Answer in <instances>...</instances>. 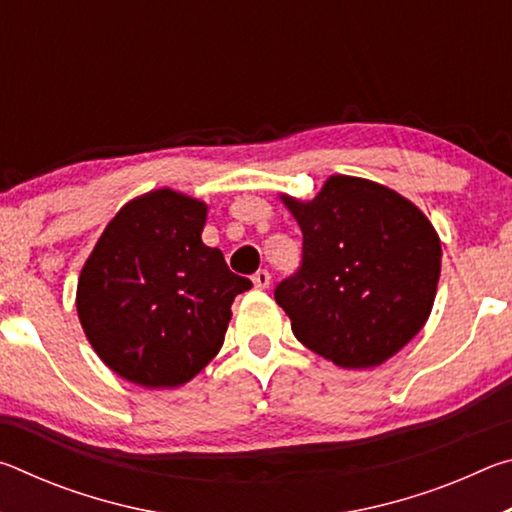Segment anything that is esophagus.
Instances as JSON below:
<instances>
[{
  "mask_svg": "<svg viewBox=\"0 0 512 512\" xmlns=\"http://www.w3.org/2000/svg\"><path fill=\"white\" fill-rule=\"evenodd\" d=\"M253 284L257 289H266L268 284H271V273H268L266 268H259V271L253 275Z\"/></svg>",
  "mask_w": 512,
  "mask_h": 512,
  "instance_id": "esophagus-1",
  "label": "esophagus"
}]
</instances>
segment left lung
Here are the masks:
<instances>
[{"label":"left lung","instance_id":"obj_1","mask_svg":"<svg viewBox=\"0 0 512 512\" xmlns=\"http://www.w3.org/2000/svg\"><path fill=\"white\" fill-rule=\"evenodd\" d=\"M302 230L298 271L275 287L296 339L341 368L400 352L431 314L440 239L418 207L370 180L332 176L309 203L284 198Z\"/></svg>","mask_w":512,"mask_h":512}]
</instances>
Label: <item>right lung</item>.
<instances>
[{
  "label": "right lung",
  "instance_id": "add662e5",
  "mask_svg": "<svg viewBox=\"0 0 512 512\" xmlns=\"http://www.w3.org/2000/svg\"><path fill=\"white\" fill-rule=\"evenodd\" d=\"M205 203L171 189L117 212L85 262L76 309L94 352L146 388L198 375L221 350L232 302L253 282L201 241Z\"/></svg>",
  "mask_w": 512,
  "mask_h": 512
}]
</instances>
